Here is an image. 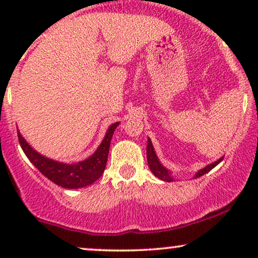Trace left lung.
<instances>
[{"label": "left lung", "mask_w": 258, "mask_h": 258, "mask_svg": "<svg viewBox=\"0 0 258 258\" xmlns=\"http://www.w3.org/2000/svg\"><path fill=\"white\" fill-rule=\"evenodd\" d=\"M147 160H148V165H149L150 171H152L154 176L158 177L159 179L165 180V182H172L173 178H172V176H171V172L167 170V168H165L164 166H162L161 162L159 161L158 156H156V154H155V150H154L152 141H150L149 138H148V146H147ZM222 160H223V156H222L221 159H218L217 161L212 162V164L207 165V166L201 168L200 171H198V172L195 173L194 177L195 178H198V177H201L203 174L210 172L212 168L220 164Z\"/></svg>", "instance_id": "1"}]
</instances>
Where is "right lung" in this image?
Instances as JSON below:
<instances>
[{"label": "right lung", "mask_w": 258, "mask_h": 258, "mask_svg": "<svg viewBox=\"0 0 258 258\" xmlns=\"http://www.w3.org/2000/svg\"><path fill=\"white\" fill-rule=\"evenodd\" d=\"M119 123L120 122H115L110 125L105 133L104 139L94 154H92L88 159L76 162V164H64V162L44 158L36 150L32 149L31 146H29L19 131H18V139H19L23 152L43 176L63 188L78 189L91 185L104 172L111 137Z\"/></svg>", "instance_id": "obj_1"}]
</instances>
